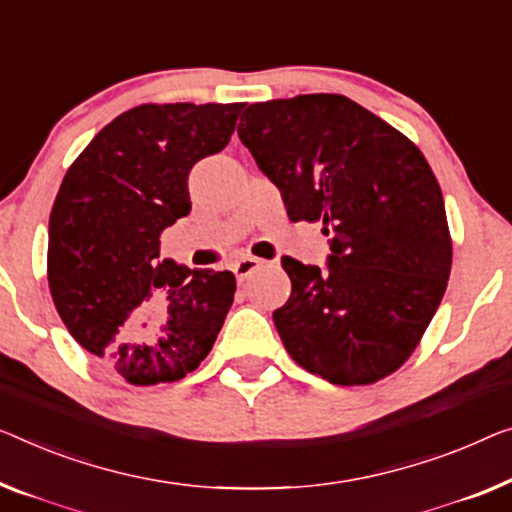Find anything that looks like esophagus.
I'll use <instances>...</instances> for the list:
<instances>
[{
  "label": "esophagus",
  "mask_w": 512,
  "mask_h": 512,
  "mask_svg": "<svg viewBox=\"0 0 512 512\" xmlns=\"http://www.w3.org/2000/svg\"><path fill=\"white\" fill-rule=\"evenodd\" d=\"M262 264H264L262 259H257V257H241V259H236V262L232 264V271H234L236 280L243 282V280L250 276V273H255Z\"/></svg>",
  "instance_id": "obj_1"
}]
</instances>
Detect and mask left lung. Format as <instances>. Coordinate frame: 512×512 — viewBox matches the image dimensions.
Wrapping results in <instances>:
<instances>
[{
    "mask_svg": "<svg viewBox=\"0 0 512 512\" xmlns=\"http://www.w3.org/2000/svg\"><path fill=\"white\" fill-rule=\"evenodd\" d=\"M239 137L289 220L324 223L326 269L282 257L289 301L273 312L296 363L361 386L400 368L444 299L453 246L421 149L340 94L253 103Z\"/></svg>",
    "mask_w": 512,
    "mask_h": 512,
    "instance_id": "1",
    "label": "left lung"
}]
</instances>
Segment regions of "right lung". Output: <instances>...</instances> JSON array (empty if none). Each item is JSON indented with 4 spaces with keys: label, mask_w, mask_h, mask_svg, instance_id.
<instances>
[{
    "label": "right lung",
    "mask_w": 512,
    "mask_h": 512,
    "mask_svg": "<svg viewBox=\"0 0 512 512\" xmlns=\"http://www.w3.org/2000/svg\"><path fill=\"white\" fill-rule=\"evenodd\" d=\"M243 105H137L61 181L48 230L52 301L68 333L128 384L186 377L223 329L234 273L160 259V232L190 213L188 174L227 147ZM151 309L154 325L125 329Z\"/></svg>",
    "instance_id": "obj_1"
}]
</instances>
